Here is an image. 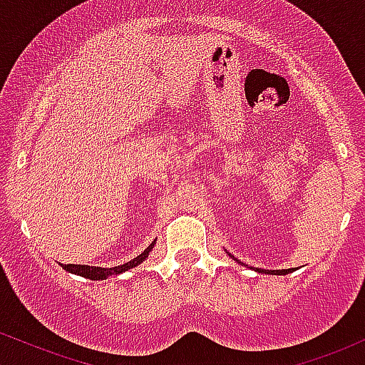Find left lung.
Masks as SVG:
<instances>
[{
    "mask_svg": "<svg viewBox=\"0 0 365 365\" xmlns=\"http://www.w3.org/2000/svg\"><path fill=\"white\" fill-rule=\"evenodd\" d=\"M226 253H227L229 257H231L232 260H236L240 265H245L241 260L235 259V255H231V253H229L227 250H226ZM250 269H253V271L259 272V274H272V276H286V274H292L293 271H297V267H293V269H277V271H267V269H259V267H250Z\"/></svg>",
    "mask_w": 365,
    "mask_h": 365,
    "instance_id": "left-lung-1",
    "label": "left lung"
}]
</instances>
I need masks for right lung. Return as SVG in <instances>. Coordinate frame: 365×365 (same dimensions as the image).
Returning <instances> with one entry per match:
<instances>
[{"instance_id": "right-lung-1", "label": "right lung", "mask_w": 365, "mask_h": 365, "mask_svg": "<svg viewBox=\"0 0 365 365\" xmlns=\"http://www.w3.org/2000/svg\"><path fill=\"white\" fill-rule=\"evenodd\" d=\"M155 243H157V240L151 241V245L148 248L145 250V252L141 253V255H138L136 259L129 260L128 264H122V265H117V267H110V269H101V267H89V265H81V264H60L61 267L65 269L67 272L71 274H77V276H83L86 279H91V281H103V279H108V277L112 276H117V274H122L125 271H129V269L136 267V265L141 264V262H145L148 259L151 248L155 247Z\"/></svg>"}]
</instances>
